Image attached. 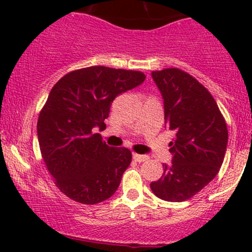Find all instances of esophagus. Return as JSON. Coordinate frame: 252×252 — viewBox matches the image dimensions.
<instances>
[{
    "label": "esophagus",
    "instance_id": "esophagus-1",
    "mask_svg": "<svg viewBox=\"0 0 252 252\" xmlns=\"http://www.w3.org/2000/svg\"><path fill=\"white\" fill-rule=\"evenodd\" d=\"M133 158L135 162H139V163H141V162H145L149 159V156H146V155H139V154H134L133 155Z\"/></svg>",
    "mask_w": 252,
    "mask_h": 252
}]
</instances>
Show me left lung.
<instances>
[{
  "label": "left lung",
  "instance_id": "8db88e82",
  "mask_svg": "<svg viewBox=\"0 0 252 252\" xmlns=\"http://www.w3.org/2000/svg\"><path fill=\"white\" fill-rule=\"evenodd\" d=\"M163 97L164 124L174 131L171 166L150 184L157 197L189 200L220 172L228 142L224 117L210 91L189 73L167 68L151 73Z\"/></svg>",
  "mask_w": 252,
  "mask_h": 252
}]
</instances>
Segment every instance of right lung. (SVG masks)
Segmentation results:
<instances>
[{"instance_id":"1","label":"right lung","mask_w":252,"mask_h":252,"mask_svg":"<svg viewBox=\"0 0 252 252\" xmlns=\"http://www.w3.org/2000/svg\"><path fill=\"white\" fill-rule=\"evenodd\" d=\"M138 70L94 65L72 70L50 91L37 119L40 151L61 192L84 205L110 199L131 162L130 150L111 147L105 129L114 98L140 85Z\"/></svg>"}]
</instances>
